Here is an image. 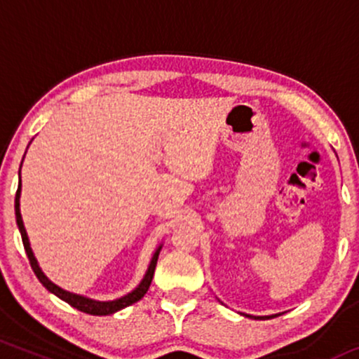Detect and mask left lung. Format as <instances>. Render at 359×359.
Wrapping results in <instances>:
<instances>
[{
	"instance_id": "left-lung-1",
	"label": "left lung",
	"mask_w": 359,
	"mask_h": 359,
	"mask_svg": "<svg viewBox=\"0 0 359 359\" xmlns=\"http://www.w3.org/2000/svg\"><path fill=\"white\" fill-rule=\"evenodd\" d=\"M246 317H251V319H258V320H266V319H271V317H277L278 314H273V316H248L245 314Z\"/></svg>"
}]
</instances>
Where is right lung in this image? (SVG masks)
Segmentation results:
<instances>
[{
	"label": "right lung",
	"mask_w": 359,
	"mask_h": 359,
	"mask_svg": "<svg viewBox=\"0 0 359 359\" xmlns=\"http://www.w3.org/2000/svg\"><path fill=\"white\" fill-rule=\"evenodd\" d=\"M20 168H22V165H20ZM20 194H22V179H20L18 191H16V196H15L16 224H18L20 234H22V241H23L25 251H27L28 262H30V265H32V270L35 271L36 278L40 280V283H42V285L47 288L48 292H52L53 295H57V297L64 300V302H67L69 306H72L74 309H77V311L86 312V314H90V316H109V314H114V312L121 311V309H125L128 306H131V304L138 302V300L147 294L148 288H150L151 278H154L156 259H158V255H160V250H162V245H160L158 248L155 250L154 257H151L150 265H148V270H147L145 277H143L142 282H140V285L135 288V290H131L130 294L123 295V297H119L116 300H106V302H102V300H93V299H89V297H84V295H77V294H72V292L64 290V288H60L59 285H55V283L50 282V280L45 277L43 271L40 270L39 263H36V259L34 257V251H32V248H30V241H28L27 229H25L22 214H20Z\"/></svg>",
	"instance_id": "add662e5"
}]
</instances>
